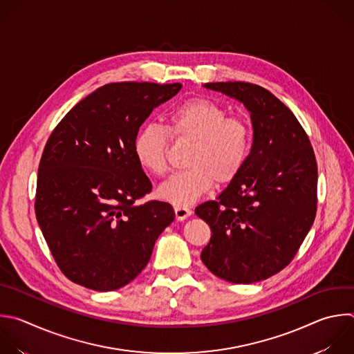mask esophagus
Returning a JSON list of instances; mask_svg holds the SVG:
<instances>
[{
    "label": "esophagus",
    "mask_w": 354,
    "mask_h": 354,
    "mask_svg": "<svg viewBox=\"0 0 354 354\" xmlns=\"http://www.w3.org/2000/svg\"><path fill=\"white\" fill-rule=\"evenodd\" d=\"M174 211H175V216H176L178 221H183L187 216H190V214H192V209L185 207V205H175Z\"/></svg>",
    "instance_id": "1"
}]
</instances>
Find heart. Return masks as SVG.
<instances>
[{"label": "heart", "mask_w": 354, "mask_h": 354, "mask_svg": "<svg viewBox=\"0 0 354 354\" xmlns=\"http://www.w3.org/2000/svg\"><path fill=\"white\" fill-rule=\"evenodd\" d=\"M171 136L192 143L187 169L174 175L158 189V196L175 205H187L207 194L214 183L226 186L243 171L253 145L250 124L207 98H189L167 113V129L147 124L133 140V154L142 169L156 176L168 172Z\"/></svg>", "instance_id": "b5f03b06"}]
</instances>
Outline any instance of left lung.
Here are the masks:
<instances>
[{"label": "left lung", "mask_w": 354, "mask_h": 354, "mask_svg": "<svg viewBox=\"0 0 354 354\" xmlns=\"http://www.w3.org/2000/svg\"><path fill=\"white\" fill-rule=\"evenodd\" d=\"M204 86L242 101L254 133L241 175L194 211L211 227L201 261L223 281L259 282L289 266L314 222L315 154L295 113L267 88L246 82Z\"/></svg>", "instance_id": "8db88e82"}]
</instances>
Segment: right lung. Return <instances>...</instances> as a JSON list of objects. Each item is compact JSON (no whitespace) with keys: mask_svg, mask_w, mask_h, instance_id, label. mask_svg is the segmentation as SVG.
Returning <instances> with one entry per match:
<instances>
[{"mask_svg":"<svg viewBox=\"0 0 354 354\" xmlns=\"http://www.w3.org/2000/svg\"><path fill=\"white\" fill-rule=\"evenodd\" d=\"M180 83H109L79 101L50 135L35 211L50 252L72 282L108 292L132 282L174 221L171 204L139 203L153 185L133 140Z\"/></svg>","mask_w":354,"mask_h":354,"instance_id":"add662e5","label":"right lung"}]
</instances>
